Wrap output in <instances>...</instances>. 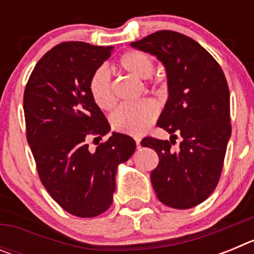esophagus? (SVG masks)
Returning a JSON list of instances; mask_svg holds the SVG:
<instances>
[{"label": "esophagus", "instance_id": "1", "mask_svg": "<svg viewBox=\"0 0 254 254\" xmlns=\"http://www.w3.org/2000/svg\"><path fill=\"white\" fill-rule=\"evenodd\" d=\"M134 141H136V145H137V147H141V138L134 137Z\"/></svg>", "mask_w": 254, "mask_h": 254}]
</instances>
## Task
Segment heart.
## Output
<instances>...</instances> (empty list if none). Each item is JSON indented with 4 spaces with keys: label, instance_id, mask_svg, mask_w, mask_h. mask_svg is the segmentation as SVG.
Listing matches in <instances>:
<instances>
[{
    "label": "heart",
    "instance_id": "b5f03b06",
    "mask_svg": "<svg viewBox=\"0 0 254 254\" xmlns=\"http://www.w3.org/2000/svg\"><path fill=\"white\" fill-rule=\"evenodd\" d=\"M120 66L137 78H147L154 71L151 56L141 51H129L120 58ZM89 93L100 109L113 108L114 95L111 76L105 67L96 68L89 80ZM158 117V107L151 99H142L134 104L121 105L112 113L111 125L114 131L128 134H141Z\"/></svg>",
    "mask_w": 254,
    "mask_h": 254
}]
</instances>
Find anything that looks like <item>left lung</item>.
<instances>
[{
	"label": "left lung",
	"mask_w": 254,
	"mask_h": 254,
	"mask_svg": "<svg viewBox=\"0 0 254 254\" xmlns=\"http://www.w3.org/2000/svg\"><path fill=\"white\" fill-rule=\"evenodd\" d=\"M131 47L155 56L167 72L169 96L158 126L172 134L170 141H141L159 155L151 172L155 193L169 207H194L217 186L232 134L225 75L202 46L177 31H156ZM178 135L181 143L174 152L171 145Z\"/></svg>",
	"instance_id": "left-lung-1"
}]
</instances>
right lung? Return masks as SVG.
Returning <instances> with one entry per match:
<instances>
[{
    "label": "right lung",
    "mask_w": 254,
    "mask_h": 254,
    "mask_svg": "<svg viewBox=\"0 0 254 254\" xmlns=\"http://www.w3.org/2000/svg\"><path fill=\"white\" fill-rule=\"evenodd\" d=\"M113 49L84 42L58 44L40 58L24 91L26 138L40 181L61 207L78 217L111 207L118 165L136 150L133 138L118 132L95 151L87 143L111 131L89 93V80Z\"/></svg>",
    "instance_id": "obj_1"
}]
</instances>
